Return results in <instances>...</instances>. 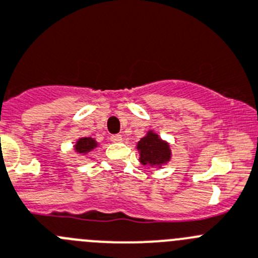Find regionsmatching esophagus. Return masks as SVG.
<instances>
[{"mask_svg": "<svg viewBox=\"0 0 258 258\" xmlns=\"http://www.w3.org/2000/svg\"><path fill=\"white\" fill-rule=\"evenodd\" d=\"M110 140H112L113 143H120V141L123 140V139H122V135L115 134V135H112V136H110Z\"/></svg>", "mask_w": 258, "mask_h": 258, "instance_id": "34e87169", "label": "esophagus"}]
</instances>
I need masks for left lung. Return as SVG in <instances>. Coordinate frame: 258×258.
<instances>
[{
    "label": "left lung",
    "mask_w": 258,
    "mask_h": 258,
    "mask_svg": "<svg viewBox=\"0 0 258 258\" xmlns=\"http://www.w3.org/2000/svg\"><path fill=\"white\" fill-rule=\"evenodd\" d=\"M136 149L140 154L139 158L140 163L152 168H161L171 161V155H172L169 144L162 140L159 135L155 134L153 130L148 131V134L140 139Z\"/></svg>",
    "instance_id": "1"
}]
</instances>
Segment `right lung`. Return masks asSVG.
Returning <instances> with one entry per match:
<instances>
[{"mask_svg": "<svg viewBox=\"0 0 258 258\" xmlns=\"http://www.w3.org/2000/svg\"><path fill=\"white\" fill-rule=\"evenodd\" d=\"M97 141L92 138H80L74 144V152L77 154L86 155L97 148Z\"/></svg>", "mask_w": 258, "mask_h": 258, "instance_id": "1", "label": "right lung"}]
</instances>
